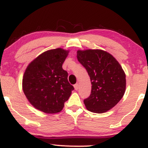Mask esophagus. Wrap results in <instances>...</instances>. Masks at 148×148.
<instances>
[{"label": "esophagus", "instance_id": "obj_1", "mask_svg": "<svg viewBox=\"0 0 148 148\" xmlns=\"http://www.w3.org/2000/svg\"><path fill=\"white\" fill-rule=\"evenodd\" d=\"M74 86V89H75L76 90H78V89H79V84H76Z\"/></svg>", "mask_w": 148, "mask_h": 148}]
</instances>
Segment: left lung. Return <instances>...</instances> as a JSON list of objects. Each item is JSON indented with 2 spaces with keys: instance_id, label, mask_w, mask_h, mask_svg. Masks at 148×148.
Listing matches in <instances>:
<instances>
[{
  "instance_id": "8db88e82",
  "label": "left lung",
  "mask_w": 148,
  "mask_h": 148,
  "mask_svg": "<svg viewBox=\"0 0 148 148\" xmlns=\"http://www.w3.org/2000/svg\"><path fill=\"white\" fill-rule=\"evenodd\" d=\"M77 59L86 68L91 81V92L84 100L88 111L104 113L123 98L126 76L123 68L110 53L99 49L78 51Z\"/></svg>"
}]
</instances>
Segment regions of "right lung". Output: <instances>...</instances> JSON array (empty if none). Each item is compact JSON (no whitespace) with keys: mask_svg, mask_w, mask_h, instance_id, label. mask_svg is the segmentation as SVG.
<instances>
[{"mask_svg":"<svg viewBox=\"0 0 148 148\" xmlns=\"http://www.w3.org/2000/svg\"><path fill=\"white\" fill-rule=\"evenodd\" d=\"M68 51L49 50L29 64L23 74L22 86L25 97L37 109L46 113L62 111L74 87L69 83L68 73L62 66Z\"/></svg>","mask_w":148,"mask_h":148,"instance_id":"add662e5","label":"right lung"}]
</instances>
